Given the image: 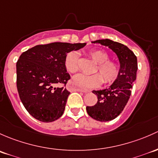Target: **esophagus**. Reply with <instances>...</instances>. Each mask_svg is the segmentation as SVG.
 Returning a JSON list of instances; mask_svg holds the SVG:
<instances>
[{
	"label": "esophagus",
	"instance_id": "1",
	"mask_svg": "<svg viewBox=\"0 0 158 158\" xmlns=\"http://www.w3.org/2000/svg\"><path fill=\"white\" fill-rule=\"evenodd\" d=\"M73 90L75 91H80V92H83V93H88L89 90H85V89H82V88H78V87H72Z\"/></svg>",
	"mask_w": 158,
	"mask_h": 158
}]
</instances>
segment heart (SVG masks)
<instances>
[{
  "mask_svg": "<svg viewBox=\"0 0 158 158\" xmlns=\"http://www.w3.org/2000/svg\"><path fill=\"white\" fill-rule=\"evenodd\" d=\"M89 56L97 63L94 72L97 74L86 75L84 74H77L73 77V82L83 88L98 87L103 84H113L118 78L120 73V66L118 62L109 60L110 55L102 49H93L89 52ZM64 67L69 73L74 74L79 70V57L76 52H71L66 55L64 59Z\"/></svg>",
  "mask_w": 158,
  "mask_h": 158,
  "instance_id": "1",
  "label": "heart"
}]
</instances>
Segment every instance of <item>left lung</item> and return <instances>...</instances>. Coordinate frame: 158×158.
Segmentation results:
<instances>
[{
  "label": "left lung",
  "mask_w": 158,
  "mask_h": 158,
  "mask_svg": "<svg viewBox=\"0 0 158 158\" xmlns=\"http://www.w3.org/2000/svg\"><path fill=\"white\" fill-rule=\"evenodd\" d=\"M92 43L108 46L116 54L120 63L118 78L108 89L93 90L97 96V103L86 107L88 115L94 119L100 122L110 121L123 112L131 96V89L136 79L138 70L137 57L127 46L108 39Z\"/></svg>",
  "instance_id": "1"
}]
</instances>
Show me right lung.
I'll return each instance as SVG.
<instances>
[{
	"mask_svg": "<svg viewBox=\"0 0 158 158\" xmlns=\"http://www.w3.org/2000/svg\"><path fill=\"white\" fill-rule=\"evenodd\" d=\"M86 43H52L38 45L24 52L17 62V87L21 102L28 113L43 123L62 115L70 92L64 87L71 78L64 67L68 53Z\"/></svg>",
	"mask_w": 158,
	"mask_h": 158,
	"instance_id": "1",
	"label": "right lung"
}]
</instances>
